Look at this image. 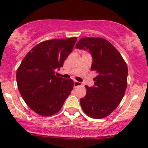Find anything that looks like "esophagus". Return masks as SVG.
I'll list each match as a JSON object with an SVG mask.
<instances>
[{
	"label": "esophagus",
	"instance_id": "1",
	"mask_svg": "<svg viewBox=\"0 0 148 148\" xmlns=\"http://www.w3.org/2000/svg\"><path fill=\"white\" fill-rule=\"evenodd\" d=\"M80 85H82V83H81V82H78V81H74V88H76V87H78V86H80Z\"/></svg>",
	"mask_w": 148,
	"mask_h": 148
}]
</instances>
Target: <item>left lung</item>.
<instances>
[{"label":"left lung","mask_w":148,"mask_h":148,"mask_svg":"<svg viewBox=\"0 0 148 148\" xmlns=\"http://www.w3.org/2000/svg\"><path fill=\"white\" fill-rule=\"evenodd\" d=\"M76 48L88 49L93 56L91 71H96L95 85L88 87L80 99L84 112L95 119L106 118L115 110L125 94L128 67L116 48L103 38L85 37Z\"/></svg>","instance_id":"obj_1"}]
</instances>
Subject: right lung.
<instances>
[{
	"label": "right lung",
	"instance_id": "add662e5",
	"mask_svg": "<svg viewBox=\"0 0 148 148\" xmlns=\"http://www.w3.org/2000/svg\"><path fill=\"white\" fill-rule=\"evenodd\" d=\"M77 37L42 41L29 51L16 71V82L25 102L40 115L60 110L74 87L71 79L55 74L72 51Z\"/></svg>",
	"mask_w": 148,
	"mask_h": 148
}]
</instances>
